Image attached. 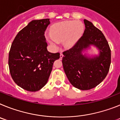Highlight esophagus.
<instances>
[{"mask_svg": "<svg viewBox=\"0 0 120 120\" xmlns=\"http://www.w3.org/2000/svg\"><path fill=\"white\" fill-rule=\"evenodd\" d=\"M63 56H64L63 54H62V53H60V59H62V58H63Z\"/></svg>", "mask_w": 120, "mask_h": 120, "instance_id": "obj_1", "label": "esophagus"}]
</instances>
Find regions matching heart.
<instances>
[{
    "label": "heart",
    "instance_id": "obj_1",
    "mask_svg": "<svg viewBox=\"0 0 120 120\" xmlns=\"http://www.w3.org/2000/svg\"><path fill=\"white\" fill-rule=\"evenodd\" d=\"M83 24L75 21H65L55 24L51 27L50 34L45 35L47 41L54 47L58 41H63L65 47H71L80 38L83 32Z\"/></svg>",
    "mask_w": 120,
    "mask_h": 120
}]
</instances>
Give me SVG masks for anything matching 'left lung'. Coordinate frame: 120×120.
<instances>
[{
	"mask_svg": "<svg viewBox=\"0 0 120 120\" xmlns=\"http://www.w3.org/2000/svg\"><path fill=\"white\" fill-rule=\"evenodd\" d=\"M85 29L73 47L63 52L62 65L72 85L81 90L94 88L105 79L111 62V49L103 34L91 22L84 20ZM91 45L100 50L99 56L88 58L82 51Z\"/></svg>",
	"mask_w": 120,
	"mask_h": 120,
	"instance_id": "left-lung-1",
	"label": "left lung"
}]
</instances>
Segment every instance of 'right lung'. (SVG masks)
Returning <instances> with one entry per match:
<instances>
[{
	"label": "right lung",
	"instance_id": "1",
	"mask_svg": "<svg viewBox=\"0 0 120 120\" xmlns=\"http://www.w3.org/2000/svg\"><path fill=\"white\" fill-rule=\"evenodd\" d=\"M49 19L32 20L15 37L9 52V72L14 82L28 91L41 90L47 83L59 53L47 49L44 32Z\"/></svg>",
	"mask_w": 120,
	"mask_h": 120
}]
</instances>
